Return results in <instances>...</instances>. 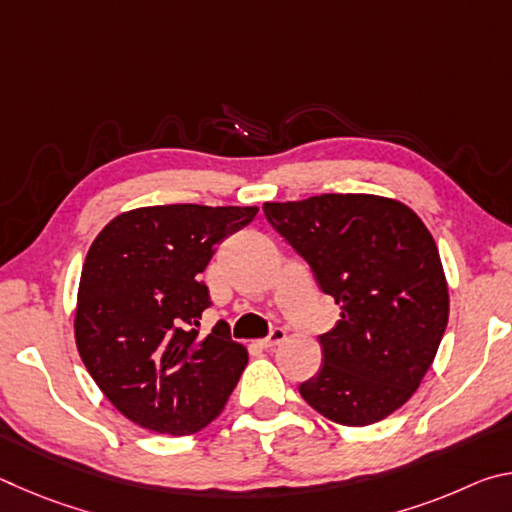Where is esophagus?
Returning <instances> with one entry per match:
<instances>
[{
	"instance_id": "1",
	"label": "esophagus",
	"mask_w": 512,
	"mask_h": 512,
	"mask_svg": "<svg viewBox=\"0 0 512 512\" xmlns=\"http://www.w3.org/2000/svg\"><path fill=\"white\" fill-rule=\"evenodd\" d=\"M284 339H287V332H284L282 327H275L273 332L266 336V339L259 341V345H262V348H266V350H271V348H275V345H280Z\"/></svg>"
}]
</instances>
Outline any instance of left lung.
<instances>
[{
	"instance_id": "8db88e82",
	"label": "left lung",
	"mask_w": 512,
	"mask_h": 512,
	"mask_svg": "<svg viewBox=\"0 0 512 512\" xmlns=\"http://www.w3.org/2000/svg\"><path fill=\"white\" fill-rule=\"evenodd\" d=\"M264 214L341 307L300 395L345 427L384 420L418 391L447 327V282L427 225L370 194L264 203Z\"/></svg>"
}]
</instances>
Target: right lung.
Segmentation results:
<instances>
[{
	"instance_id": "right-lung-1",
	"label": "right lung",
	"mask_w": 512,
	"mask_h": 512,
	"mask_svg": "<svg viewBox=\"0 0 512 512\" xmlns=\"http://www.w3.org/2000/svg\"><path fill=\"white\" fill-rule=\"evenodd\" d=\"M257 207L153 205L119 214L85 257L74 334L85 368L140 427L189 436L223 411L248 352L216 323L201 273Z\"/></svg>"
}]
</instances>
